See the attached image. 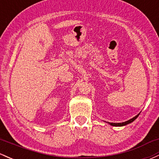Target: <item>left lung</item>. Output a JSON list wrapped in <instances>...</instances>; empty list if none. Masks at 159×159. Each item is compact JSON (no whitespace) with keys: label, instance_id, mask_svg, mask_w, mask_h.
I'll use <instances>...</instances> for the list:
<instances>
[{"label":"left lung","instance_id":"left-lung-1","mask_svg":"<svg viewBox=\"0 0 159 159\" xmlns=\"http://www.w3.org/2000/svg\"><path fill=\"white\" fill-rule=\"evenodd\" d=\"M139 114H140V113L138 115H136L135 116H134V117L132 118V119L127 120V121H125V122H123V123H109V122H106V123L110 124V125H112V126H124V125H128V124L132 123L133 121H134V120L137 119V117L139 116Z\"/></svg>","mask_w":159,"mask_h":159}]
</instances>
